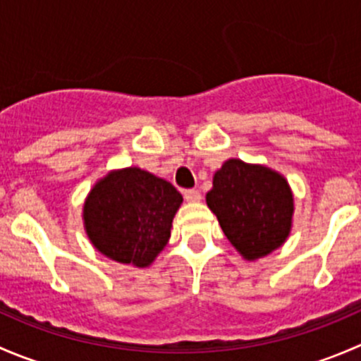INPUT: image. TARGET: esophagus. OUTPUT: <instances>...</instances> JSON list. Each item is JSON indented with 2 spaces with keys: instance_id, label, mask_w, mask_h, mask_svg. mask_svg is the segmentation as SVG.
Listing matches in <instances>:
<instances>
[{
  "instance_id": "34e87169",
  "label": "esophagus",
  "mask_w": 361,
  "mask_h": 361,
  "mask_svg": "<svg viewBox=\"0 0 361 361\" xmlns=\"http://www.w3.org/2000/svg\"><path fill=\"white\" fill-rule=\"evenodd\" d=\"M183 195H185V201H187V202H199V201H201V192L194 190V188H190V190H185Z\"/></svg>"
}]
</instances>
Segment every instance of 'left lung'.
Listing matches in <instances>:
<instances>
[{
    "label": "left lung",
    "mask_w": 361,
    "mask_h": 361,
    "mask_svg": "<svg viewBox=\"0 0 361 361\" xmlns=\"http://www.w3.org/2000/svg\"><path fill=\"white\" fill-rule=\"evenodd\" d=\"M206 202L231 245L248 262L281 248L292 232V188L281 173L264 164L225 160Z\"/></svg>",
    "instance_id": "8db88e82"
}]
</instances>
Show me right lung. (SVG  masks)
<instances>
[{
  "mask_svg": "<svg viewBox=\"0 0 361 361\" xmlns=\"http://www.w3.org/2000/svg\"><path fill=\"white\" fill-rule=\"evenodd\" d=\"M183 197L140 167L113 169L99 178L83 202V228L101 255L118 264L148 267L166 248Z\"/></svg>",
  "mask_w": 361,
  "mask_h": 361,
  "instance_id": "right-lung-1",
  "label": "right lung"
}]
</instances>
